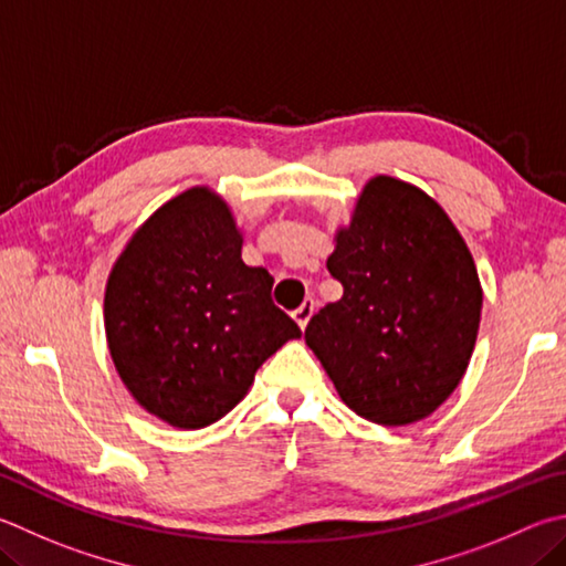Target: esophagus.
<instances>
[{
	"instance_id": "esophagus-1",
	"label": "esophagus",
	"mask_w": 566,
	"mask_h": 566,
	"mask_svg": "<svg viewBox=\"0 0 566 566\" xmlns=\"http://www.w3.org/2000/svg\"><path fill=\"white\" fill-rule=\"evenodd\" d=\"M312 314H314V302L312 300H306L300 310H296L292 316H294V322L300 324V328L304 332L306 328V324H310V318H312Z\"/></svg>"
}]
</instances>
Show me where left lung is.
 I'll return each instance as SVG.
<instances>
[{
	"instance_id": "left-lung-1",
	"label": "left lung",
	"mask_w": 566,
	"mask_h": 566,
	"mask_svg": "<svg viewBox=\"0 0 566 566\" xmlns=\"http://www.w3.org/2000/svg\"><path fill=\"white\" fill-rule=\"evenodd\" d=\"M326 270L344 294L312 316L304 342L338 398L386 428L428 418L465 376L482 312L453 220L416 185L376 176L336 228Z\"/></svg>"
}]
</instances>
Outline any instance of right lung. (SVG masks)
I'll return each instance as SVG.
<instances>
[{
  "mask_svg": "<svg viewBox=\"0 0 566 566\" xmlns=\"http://www.w3.org/2000/svg\"><path fill=\"white\" fill-rule=\"evenodd\" d=\"M242 242L228 200L195 185L160 205L113 262L111 361L133 400L172 428L228 416L256 368L302 336L272 304L270 272L242 262Z\"/></svg>",
  "mask_w": 566,
  "mask_h": 566,
  "instance_id": "add662e5",
  "label": "right lung"
}]
</instances>
